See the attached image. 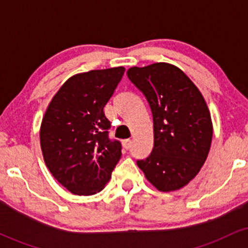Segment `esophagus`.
Segmentation results:
<instances>
[{
	"label": "esophagus",
	"mask_w": 248,
	"mask_h": 248,
	"mask_svg": "<svg viewBox=\"0 0 248 248\" xmlns=\"http://www.w3.org/2000/svg\"><path fill=\"white\" fill-rule=\"evenodd\" d=\"M122 146H124V149H129L130 146H132V140L127 139V140L122 141Z\"/></svg>",
	"instance_id": "esophagus-1"
}]
</instances>
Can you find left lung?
I'll return each mask as SVG.
<instances>
[{"label":"left lung","instance_id":"1","mask_svg":"<svg viewBox=\"0 0 248 248\" xmlns=\"http://www.w3.org/2000/svg\"><path fill=\"white\" fill-rule=\"evenodd\" d=\"M127 76L146 96L154 122L152 153L136 163L160 191L181 189L199 172L211 147L206 102L189 77L171 64L134 66Z\"/></svg>","mask_w":248,"mask_h":248}]
</instances>
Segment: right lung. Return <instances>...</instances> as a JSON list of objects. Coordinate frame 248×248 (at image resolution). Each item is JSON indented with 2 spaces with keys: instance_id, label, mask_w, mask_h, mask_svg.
Listing matches in <instances>:
<instances>
[{
  "instance_id": "1",
  "label": "right lung",
  "mask_w": 248,
  "mask_h": 248,
  "mask_svg": "<svg viewBox=\"0 0 248 248\" xmlns=\"http://www.w3.org/2000/svg\"><path fill=\"white\" fill-rule=\"evenodd\" d=\"M124 73L119 66L71 77L43 116L39 135L45 164L75 195L101 191L120 160L121 143L108 135L110 122L104 107Z\"/></svg>"
}]
</instances>
